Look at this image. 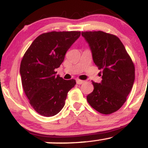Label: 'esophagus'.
<instances>
[{
  "label": "esophagus",
  "instance_id": "34e87169",
  "mask_svg": "<svg viewBox=\"0 0 148 148\" xmlns=\"http://www.w3.org/2000/svg\"><path fill=\"white\" fill-rule=\"evenodd\" d=\"M84 82H85V81H83V80L76 79V84H79V85H81V84H84Z\"/></svg>",
  "mask_w": 148,
  "mask_h": 148
}]
</instances>
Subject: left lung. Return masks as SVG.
I'll list each match as a JSON object with an SVG mask.
<instances>
[{"label":"left lung","instance_id":"obj_1","mask_svg":"<svg viewBox=\"0 0 148 148\" xmlns=\"http://www.w3.org/2000/svg\"><path fill=\"white\" fill-rule=\"evenodd\" d=\"M95 64L102 72L101 84L92 81L94 90L87 101L102 114H111L126 101L135 80L133 62L120 39L102 31L82 32Z\"/></svg>","mask_w":148,"mask_h":148}]
</instances>
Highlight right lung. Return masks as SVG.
<instances>
[{
	"mask_svg": "<svg viewBox=\"0 0 148 148\" xmlns=\"http://www.w3.org/2000/svg\"><path fill=\"white\" fill-rule=\"evenodd\" d=\"M80 35L79 31L43 33L25 53L20 65L22 86L39 114H58L65 104L68 92L76 85L74 79L64 80L56 75L55 69L60 67L66 52Z\"/></svg>",
	"mask_w": 148,
	"mask_h": 148,
	"instance_id": "obj_1",
	"label": "right lung"
}]
</instances>
